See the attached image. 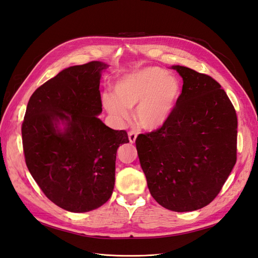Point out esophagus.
Wrapping results in <instances>:
<instances>
[{
	"label": "esophagus",
	"instance_id": "esophagus-1",
	"mask_svg": "<svg viewBox=\"0 0 258 258\" xmlns=\"http://www.w3.org/2000/svg\"><path fill=\"white\" fill-rule=\"evenodd\" d=\"M128 137H129L130 143H135L136 140H137V132L136 131H129L128 132Z\"/></svg>",
	"mask_w": 258,
	"mask_h": 258
}]
</instances>
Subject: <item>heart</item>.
Instances as JSON below:
<instances>
[{"label":"heart","instance_id":"b5f03b06","mask_svg":"<svg viewBox=\"0 0 258 258\" xmlns=\"http://www.w3.org/2000/svg\"><path fill=\"white\" fill-rule=\"evenodd\" d=\"M115 95L105 92L102 103L113 118L121 122L136 108L137 120L147 130H156L172 115L181 95V84L174 75L156 67L123 75L115 84Z\"/></svg>","mask_w":258,"mask_h":258}]
</instances>
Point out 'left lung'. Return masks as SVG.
Here are the masks:
<instances>
[{"label": "left lung", "mask_w": 258, "mask_h": 258, "mask_svg": "<svg viewBox=\"0 0 258 258\" xmlns=\"http://www.w3.org/2000/svg\"><path fill=\"white\" fill-rule=\"evenodd\" d=\"M182 93L162 127L136 140L153 198L175 212L208 206L237 161L236 110L212 77L174 66Z\"/></svg>", "instance_id": "8db88e82"}]
</instances>
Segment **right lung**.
Returning <instances> with one entry per match:
<instances>
[{
  "mask_svg": "<svg viewBox=\"0 0 258 258\" xmlns=\"http://www.w3.org/2000/svg\"><path fill=\"white\" fill-rule=\"evenodd\" d=\"M107 67L91 61L61 71L33 92L22 121L31 175L46 197L70 212H88L110 199L117 148L129 142L126 131L108 128L97 116L101 72Z\"/></svg>",
  "mask_w": 258,
  "mask_h": 258,
  "instance_id": "right-lung-1",
  "label": "right lung"
}]
</instances>
